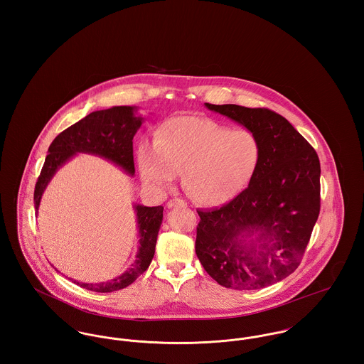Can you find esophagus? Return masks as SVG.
Returning a JSON list of instances; mask_svg holds the SVG:
<instances>
[{"mask_svg":"<svg viewBox=\"0 0 364 364\" xmlns=\"http://www.w3.org/2000/svg\"><path fill=\"white\" fill-rule=\"evenodd\" d=\"M166 206L169 208H176V206H182V208H185V206H186V202H185V200H182V199H179V198H175V199L168 200Z\"/></svg>","mask_w":364,"mask_h":364,"instance_id":"34e87169","label":"esophagus"}]
</instances>
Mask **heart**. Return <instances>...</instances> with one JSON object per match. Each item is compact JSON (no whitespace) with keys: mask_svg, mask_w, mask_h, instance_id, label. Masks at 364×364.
I'll return each instance as SVG.
<instances>
[{"mask_svg":"<svg viewBox=\"0 0 364 364\" xmlns=\"http://www.w3.org/2000/svg\"><path fill=\"white\" fill-rule=\"evenodd\" d=\"M260 161L258 137L247 129H234L205 117L182 116L164 122L154 146L139 149L143 179L169 186L182 172L188 196L203 206H220L252 179Z\"/></svg>","mask_w":364,"mask_h":364,"instance_id":"1","label":"heart"}]
</instances>
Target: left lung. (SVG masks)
<instances>
[{
	"label": "left lung",
	"mask_w": 364,
	"mask_h": 364,
	"mask_svg": "<svg viewBox=\"0 0 364 364\" xmlns=\"http://www.w3.org/2000/svg\"><path fill=\"white\" fill-rule=\"evenodd\" d=\"M251 130L260 161L230 203L198 210L196 255L221 286L258 290L291 274L304 257L321 208V165L311 144L266 107L206 104ZM252 235L250 246L243 240Z\"/></svg>",
	"instance_id": "left-lung-1"
}]
</instances>
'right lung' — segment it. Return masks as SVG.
Listing matches in <instances>:
<instances>
[{
  "label": "right lung",
  "instance_id": "right-lung-1",
  "mask_svg": "<svg viewBox=\"0 0 364 364\" xmlns=\"http://www.w3.org/2000/svg\"><path fill=\"white\" fill-rule=\"evenodd\" d=\"M132 106H113L97 110L61 132L49 147V154L35 185V208H39L42 195L50 182L54 172L77 153H90L101 156L120 165L127 173H134L133 137L141 126V119L136 117ZM140 248L137 259L117 279L112 282L90 284L78 283L87 290L97 293H112L132 284L141 273L147 270L156 252V237L162 223V206L146 208L136 206ZM75 283V282H74Z\"/></svg>",
  "mask_w": 364,
  "mask_h": 364
}]
</instances>
